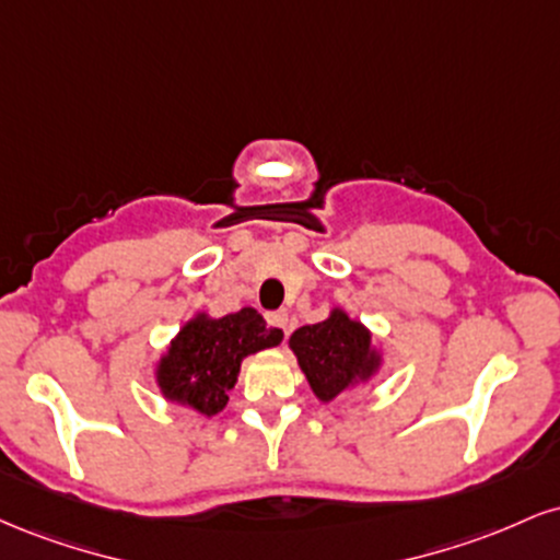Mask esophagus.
Instances as JSON below:
<instances>
[{
  "instance_id": "1",
  "label": "esophagus",
  "mask_w": 560,
  "mask_h": 560,
  "mask_svg": "<svg viewBox=\"0 0 560 560\" xmlns=\"http://www.w3.org/2000/svg\"><path fill=\"white\" fill-rule=\"evenodd\" d=\"M268 324L276 326V329H281V331H284V337H289V316L284 311L268 313Z\"/></svg>"
}]
</instances>
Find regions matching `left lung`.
Returning a JSON list of instances; mask_svg holds the SVG:
<instances>
[{
  "label": "left lung",
  "instance_id": "1",
  "mask_svg": "<svg viewBox=\"0 0 560 560\" xmlns=\"http://www.w3.org/2000/svg\"><path fill=\"white\" fill-rule=\"evenodd\" d=\"M289 350L320 402H334L345 392L363 387L384 369V352L374 334L345 307L313 326H300L289 337Z\"/></svg>",
  "mask_w": 560,
  "mask_h": 560
}]
</instances>
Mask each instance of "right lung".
Instances as JSON below:
<instances>
[{"mask_svg":"<svg viewBox=\"0 0 560 560\" xmlns=\"http://www.w3.org/2000/svg\"><path fill=\"white\" fill-rule=\"evenodd\" d=\"M284 331L266 326L255 307L210 316L199 311L178 329L155 363V384L168 402L213 419L229 402L244 358L281 345Z\"/></svg>","mask_w":560,"mask_h":560,"instance_id":"right-lung-1","label":"right lung"}]
</instances>
